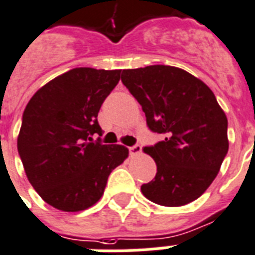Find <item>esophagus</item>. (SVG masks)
I'll use <instances>...</instances> for the list:
<instances>
[{
	"mask_svg": "<svg viewBox=\"0 0 255 255\" xmlns=\"http://www.w3.org/2000/svg\"><path fill=\"white\" fill-rule=\"evenodd\" d=\"M128 151H129V155L131 156L139 155L140 152H141V147H140L139 144H135V145H132V147L128 148Z\"/></svg>",
	"mask_w": 255,
	"mask_h": 255,
	"instance_id": "esophagus-1",
	"label": "esophagus"
}]
</instances>
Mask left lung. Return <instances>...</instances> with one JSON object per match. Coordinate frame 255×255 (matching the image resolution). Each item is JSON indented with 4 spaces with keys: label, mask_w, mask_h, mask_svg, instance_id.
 <instances>
[{
    "label": "left lung",
    "mask_w": 255,
    "mask_h": 255,
    "mask_svg": "<svg viewBox=\"0 0 255 255\" xmlns=\"http://www.w3.org/2000/svg\"><path fill=\"white\" fill-rule=\"evenodd\" d=\"M122 82L143 108L147 127L164 139L144 147L157 165L141 185L149 201L181 206L201 196L225 159L228 119L208 86L165 65L123 70Z\"/></svg>",
    "instance_id": "obj_1"
}]
</instances>
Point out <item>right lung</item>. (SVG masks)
Returning a JSON list of instances; mask_svg holds the SVG:
<instances>
[{"instance_id": "obj_1", "label": "right lung", "mask_w": 255, "mask_h": 255, "mask_svg": "<svg viewBox=\"0 0 255 255\" xmlns=\"http://www.w3.org/2000/svg\"><path fill=\"white\" fill-rule=\"evenodd\" d=\"M122 70L77 67L39 88L26 106L17 147L26 176L49 205L79 212L99 201L108 176L128 156L102 144L98 112Z\"/></svg>"}]
</instances>
